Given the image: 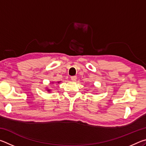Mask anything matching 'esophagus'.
<instances>
[{
  "instance_id": "34e87169",
  "label": "esophagus",
  "mask_w": 146,
  "mask_h": 146,
  "mask_svg": "<svg viewBox=\"0 0 146 146\" xmlns=\"http://www.w3.org/2000/svg\"><path fill=\"white\" fill-rule=\"evenodd\" d=\"M76 78H77V77H76V76H71V80L72 81H76Z\"/></svg>"
}]
</instances>
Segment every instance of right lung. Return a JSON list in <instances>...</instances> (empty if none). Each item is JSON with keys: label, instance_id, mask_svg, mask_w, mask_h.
<instances>
[{"label": "right lung", "instance_id": "add662e5", "mask_svg": "<svg viewBox=\"0 0 146 146\" xmlns=\"http://www.w3.org/2000/svg\"><path fill=\"white\" fill-rule=\"evenodd\" d=\"M47 91H51V90H48V89H47Z\"/></svg>", "mask_w": 146, "mask_h": 146}]
</instances>
